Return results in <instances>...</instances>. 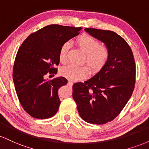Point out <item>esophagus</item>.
Masks as SVG:
<instances>
[{"label": "esophagus", "mask_w": 149, "mask_h": 149, "mask_svg": "<svg viewBox=\"0 0 149 149\" xmlns=\"http://www.w3.org/2000/svg\"><path fill=\"white\" fill-rule=\"evenodd\" d=\"M68 84L69 85H73V81H71V80H69V82H68Z\"/></svg>", "instance_id": "34e87169"}]
</instances>
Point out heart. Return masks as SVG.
Returning <instances> with one entry per match:
<instances>
[{
    "mask_svg": "<svg viewBox=\"0 0 149 149\" xmlns=\"http://www.w3.org/2000/svg\"><path fill=\"white\" fill-rule=\"evenodd\" d=\"M76 44L85 53L84 62L90 66L92 72L97 73L103 69L110 57V49L105 44H101L97 38L88 34H83L76 39ZM69 43L64 42L59 50V60L61 64L68 61ZM60 73L63 76L71 80L84 79L90 73L87 65L76 66L69 65L61 68Z\"/></svg>",
    "mask_w": 149,
    "mask_h": 149,
    "instance_id": "obj_1",
    "label": "heart"
}]
</instances>
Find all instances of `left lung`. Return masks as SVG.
<instances>
[{"label": "left lung", "mask_w": 149, "mask_h": 149, "mask_svg": "<svg viewBox=\"0 0 149 149\" xmlns=\"http://www.w3.org/2000/svg\"><path fill=\"white\" fill-rule=\"evenodd\" d=\"M85 30L109 47L110 57L95 76L73 84L72 96L82 119L105 124L119 115L132 95L136 65L130 47L120 36L109 30Z\"/></svg>", "instance_id": "8db88e82"}]
</instances>
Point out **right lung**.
I'll return each instance as SVG.
<instances>
[{
    "label": "right lung",
    "mask_w": 149,
    "mask_h": 149,
    "mask_svg": "<svg viewBox=\"0 0 149 149\" xmlns=\"http://www.w3.org/2000/svg\"><path fill=\"white\" fill-rule=\"evenodd\" d=\"M81 27L46 26L29 36L17 53L13 81L19 103L31 117L46 119L57 113L60 100L58 90L67 83L64 77L46 79L55 74L61 46L80 33Z\"/></svg>",
    "instance_id": "1"
}]
</instances>
